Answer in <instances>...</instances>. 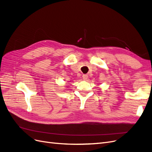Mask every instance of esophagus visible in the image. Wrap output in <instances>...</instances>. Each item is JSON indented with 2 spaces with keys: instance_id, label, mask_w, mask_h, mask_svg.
<instances>
[{
  "instance_id": "obj_1",
  "label": "esophagus",
  "mask_w": 152,
  "mask_h": 152,
  "mask_svg": "<svg viewBox=\"0 0 152 152\" xmlns=\"http://www.w3.org/2000/svg\"><path fill=\"white\" fill-rule=\"evenodd\" d=\"M87 77H88V76L86 74H83V75H82V79H83L84 80H86L87 79Z\"/></svg>"
}]
</instances>
